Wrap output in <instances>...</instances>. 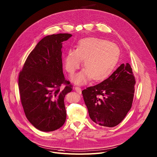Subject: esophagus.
<instances>
[{
	"instance_id": "34e87169",
	"label": "esophagus",
	"mask_w": 157,
	"mask_h": 157,
	"mask_svg": "<svg viewBox=\"0 0 157 157\" xmlns=\"http://www.w3.org/2000/svg\"><path fill=\"white\" fill-rule=\"evenodd\" d=\"M75 91H76L77 93H78L79 94H81V89L80 87H79V86H76L75 87Z\"/></svg>"
}]
</instances>
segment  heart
I'll use <instances>...</instances> for the list:
<instances>
[{
  "label": "heart",
  "mask_w": 157,
  "mask_h": 157,
  "mask_svg": "<svg viewBox=\"0 0 157 157\" xmlns=\"http://www.w3.org/2000/svg\"><path fill=\"white\" fill-rule=\"evenodd\" d=\"M120 56L117 45L100 38H90L79 41L76 50L69 49L64 58L66 70L72 75L81 65L85 69L73 78L76 83H85L91 78H106L116 67Z\"/></svg>",
  "instance_id": "obj_1"
}]
</instances>
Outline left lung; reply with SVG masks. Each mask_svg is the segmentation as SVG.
<instances>
[{
  "mask_svg": "<svg viewBox=\"0 0 157 157\" xmlns=\"http://www.w3.org/2000/svg\"><path fill=\"white\" fill-rule=\"evenodd\" d=\"M135 83L130 64H122L107 79L82 90L91 119L109 128L121 123L131 108Z\"/></svg>",
  "mask_w": 157,
  "mask_h": 157,
  "instance_id": "1",
  "label": "left lung"
}]
</instances>
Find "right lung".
<instances>
[{
	"instance_id": "1",
	"label": "right lung",
	"mask_w": 157,
	"mask_h": 157,
	"mask_svg": "<svg viewBox=\"0 0 157 157\" xmlns=\"http://www.w3.org/2000/svg\"><path fill=\"white\" fill-rule=\"evenodd\" d=\"M72 35L59 33L41 39L19 72L20 98L26 117L40 131H53L66 119L64 98L72 91L62 70V42ZM65 88L61 90L62 84Z\"/></svg>"
}]
</instances>
